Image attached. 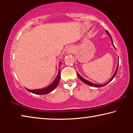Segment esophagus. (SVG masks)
Returning a JSON list of instances; mask_svg holds the SVG:
<instances>
[{
	"mask_svg": "<svg viewBox=\"0 0 133 133\" xmlns=\"http://www.w3.org/2000/svg\"><path fill=\"white\" fill-rule=\"evenodd\" d=\"M69 51H71V50H69Z\"/></svg>",
	"mask_w": 133,
	"mask_h": 133,
	"instance_id": "34e87169",
	"label": "esophagus"
}]
</instances>
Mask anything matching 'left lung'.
I'll list each match as a JSON object with an SVG mask.
<instances>
[{
	"instance_id": "left-lung-1",
	"label": "left lung",
	"mask_w": 133,
	"mask_h": 133,
	"mask_svg": "<svg viewBox=\"0 0 133 133\" xmlns=\"http://www.w3.org/2000/svg\"><path fill=\"white\" fill-rule=\"evenodd\" d=\"M106 32H107V35H109V36H110V38H111V42H112V44H113V43H112V39H111V36H110V35L109 34V33L108 32V31H107L106 30ZM113 46L114 47V44H113ZM114 48L116 49V48L115 47H114ZM118 65H117V69H116V71H115V73H114V75L112 76V77L111 78V79L110 80V81H109V82H111V81L113 79V78H114V77H115L116 76V74H117V70H118ZM77 76H78V77H79V78L80 79L82 80V81H83V82H84V83H85V84H89V85H91V86H94V87H103V86H104V85H106L107 83H106V84H102V85H99V84H93V83H91V82H89V81H88V80H85V79H84V78H83L82 76H80V75H79V74H78V73H77Z\"/></svg>"
}]
</instances>
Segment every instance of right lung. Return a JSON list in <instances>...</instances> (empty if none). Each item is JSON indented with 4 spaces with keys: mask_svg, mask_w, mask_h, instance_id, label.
<instances>
[{
    "mask_svg": "<svg viewBox=\"0 0 133 133\" xmlns=\"http://www.w3.org/2000/svg\"><path fill=\"white\" fill-rule=\"evenodd\" d=\"M60 78V70H58V75L56 78H55V80L53 81V82L50 84L48 86H47L46 87H44L43 89H38V90H30L27 89V90L31 92V93H34V94H48L49 93H50L51 91H52L54 89H55L56 88V87L57 86V85L58 84V82H59Z\"/></svg>",
    "mask_w": 133,
    "mask_h": 133,
    "instance_id": "right-lung-1",
    "label": "right lung"
}]
</instances>
